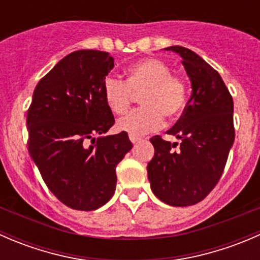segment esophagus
<instances>
[{
    "instance_id": "34e87169",
    "label": "esophagus",
    "mask_w": 260,
    "mask_h": 260,
    "mask_svg": "<svg viewBox=\"0 0 260 260\" xmlns=\"http://www.w3.org/2000/svg\"><path fill=\"white\" fill-rule=\"evenodd\" d=\"M129 140H131V142H132V143H137V142H140V141L142 140V138H141V137H138V136H133V135H129Z\"/></svg>"
}]
</instances>
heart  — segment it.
<instances>
[{"mask_svg":"<svg viewBox=\"0 0 260 260\" xmlns=\"http://www.w3.org/2000/svg\"><path fill=\"white\" fill-rule=\"evenodd\" d=\"M103 98L109 111L124 114L135 94H141L143 107L135 109L117 122V128L133 136L158 129L164 117L174 119L182 112L187 86L182 78L171 74V68L158 59L148 57L131 65L125 80L108 75L103 80Z\"/></svg>","mask_w":260,"mask_h":260,"instance_id":"heart-1","label":"heart"}]
</instances>
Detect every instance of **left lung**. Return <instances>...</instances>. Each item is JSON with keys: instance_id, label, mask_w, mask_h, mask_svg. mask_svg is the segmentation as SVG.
Returning <instances> with one entry per match:
<instances>
[{"instance_id": "8db88e82", "label": "left lung", "mask_w": 260, "mask_h": 260, "mask_svg": "<svg viewBox=\"0 0 260 260\" xmlns=\"http://www.w3.org/2000/svg\"><path fill=\"white\" fill-rule=\"evenodd\" d=\"M166 50L182 57L192 93L180 119L167 131L181 142L171 143L161 136L149 140L154 156L147 174L159 200L190 206L204 200L221 177L234 143V103L219 73L203 57L182 46Z\"/></svg>"}]
</instances>
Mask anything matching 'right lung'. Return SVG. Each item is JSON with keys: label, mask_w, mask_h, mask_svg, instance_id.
Instances as JSON below:
<instances>
[{"label": "right lung", "mask_w": 260, "mask_h": 260, "mask_svg": "<svg viewBox=\"0 0 260 260\" xmlns=\"http://www.w3.org/2000/svg\"><path fill=\"white\" fill-rule=\"evenodd\" d=\"M113 67L106 51L67 55L39 81L27 111L30 156L49 190L75 210L111 200L115 167L132 148L125 132L95 138L114 124L102 89Z\"/></svg>", "instance_id": "1"}]
</instances>
